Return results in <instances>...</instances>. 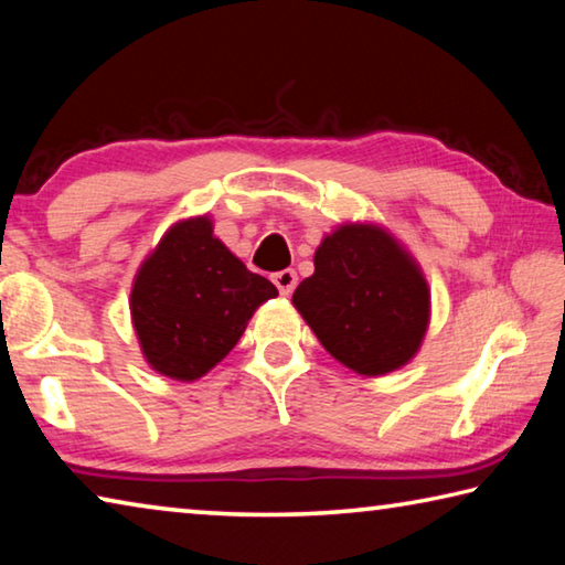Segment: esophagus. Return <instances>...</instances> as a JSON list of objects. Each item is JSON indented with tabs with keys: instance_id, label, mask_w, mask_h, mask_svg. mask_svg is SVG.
I'll use <instances>...</instances> for the list:
<instances>
[{
	"instance_id": "esophagus-1",
	"label": "esophagus",
	"mask_w": 565,
	"mask_h": 565,
	"mask_svg": "<svg viewBox=\"0 0 565 565\" xmlns=\"http://www.w3.org/2000/svg\"><path fill=\"white\" fill-rule=\"evenodd\" d=\"M271 281L276 284V289H279L284 296H289L296 289V284H299V276H296L294 269H281L271 276Z\"/></svg>"
}]
</instances>
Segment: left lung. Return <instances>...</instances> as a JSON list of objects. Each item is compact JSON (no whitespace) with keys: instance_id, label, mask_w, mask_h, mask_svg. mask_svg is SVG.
Listing matches in <instances>:
<instances>
[{"instance_id":"left-lung-1","label":"left lung","mask_w":565,"mask_h":565,"mask_svg":"<svg viewBox=\"0 0 565 565\" xmlns=\"http://www.w3.org/2000/svg\"><path fill=\"white\" fill-rule=\"evenodd\" d=\"M294 306L333 359L366 376L414 356L428 327V286L376 226H341L323 238Z\"/></svg>"}]
</instances>
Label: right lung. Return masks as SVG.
<instances>
[{
  "instance_id": "right-lung-1",
  "label": "right lung",
  "mask_w": 565,
  "mask_h": 565,
  "mask_svg": "<svg viewBox=\"0 0 565 565\" xmlns=\"http://www.w3.org/2000/svg\"><path fill=\"white\" fill-rule=\"evenodd\" d=\"M279 294L212 236L206 216L171 226L131 289V319L147 361L194 381L236 347L256 306Z\"/></svg>"
}]
</instances>
